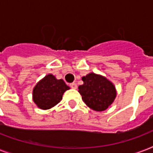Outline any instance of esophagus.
<instances>
[{"label": "esophagus", "mask_w": 153, "mask_h": 153, "mask_svg": "<svg viewBox=\"0 0 153 153\" xmlns=\"http://www.w3.org/2000/svg\"><path fill=\"white\" fill-rule=\"evenodd\" d=\"M70 86H71L72 89H77V84L75 83V82H73V83L70 84Z\"/></svg>", "instance_id": "1"}]
</instances>
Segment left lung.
<instances>
[{
	"label": "left lung",
	"mask_w": 153,
	"mask_h": 153,
	"mask_svg": "<svg viewBox=\"0 0 153 153\" xmlns=\"http://www.w3.org/2000/svg\"><path fill=\"white\" fill-rule=\"evenodd\" d=\"M82 79L83 84L79 86V92L82 101L95 111L105 110L116 98L114 84L94 73H90Z\"/></svg>",
	"instance_id": "left-lung-1"
}]
</instances>
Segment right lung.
<instances>
[{"mask_svg": "<svg viewBox=\"0 0 153 153\" xmlns=\"http://www.w3.org/2000/svg\"><path fill=\"white\" fill-rule=\"evenodd\" d=\"M70 87L62 79H56L48 74L39 81L33 90V101L42 109H48L61 101L62 94Z\"/></svg>", "mask_w": 153, "mask_h": 153, "instance_id": "1", "label": "right lung"}]
</instances>
